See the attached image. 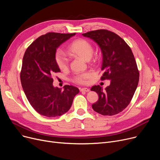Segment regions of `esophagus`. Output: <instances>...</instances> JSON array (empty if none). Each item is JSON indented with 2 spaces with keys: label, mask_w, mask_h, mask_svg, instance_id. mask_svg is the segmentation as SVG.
<instances>
[{
  "label": "esophagus",
  "mask_w": 160,
  "mask_h": 160,
  "mask_svg": "<svg viewBox=\"0 0 160 160\" xmlns=\"http://www.w3.org/2000/svg\"><path fill=\"white\" fill-rule=\"evenodd\" d=\"M90 89L89 88H82L80 89V91L81 92H88L89 91Z\"/></svg>",
  "instance_id": "1"
}]
</instances>
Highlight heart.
Listing matches in <instances>:
<instances>
[{
	"label": "heart",
	"mask_w": 160,
	"mask_h": 160,
	"mask_svg": "<svg viewBox=\"0 0 160 160\" xmlns=\"http://www.w3.org/2000/svg\"><path fill=\"white\" fill-rule=\"evenodd\" d=\"M67 52L72 56L78 57L85 60H89L93 52V47L90 42L85 39L79 38L74 40L67 47ZM55 62L58 67L62 71L69 69V62L67 58L61 51H57L55 54ZM93 77L90 72L77 74L74 75L72 81L78 84H85Z\"/></svg>",
	"instance_id": "b5f03b06"
}]
</instances>
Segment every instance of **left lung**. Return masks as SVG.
Returning <instances> with one entry per match:
<instances>
[{
	"mask_svg": "<svg viewBox=\"0 0 160 160\" xmlns=\"http://www.w3.org/2000/svg\"><path fill=\"white\" fill-rule=\"evenodd\" d=\"M82 35L99 45L104 71L100 80L111 81L104 90L99 85L91 88L98 95V100L92 108L102 115L119 113L131 102L139 82V72L132 50L122 38L110 30H93Z\"/></svg>",
	"mask_w": 160,
	"mask_h": 160,
	"instance_id": "obj_1",
	"label": "left lung"
}]
</instances>
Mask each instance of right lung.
Masks as SVG:
<instances>
[{"label": "right lung", "mask_w": 160, "mask_h": 160, "mask_svg": "<svg viewBox=\"0 0 160 160\" xmlns=\"http://www.w3.org/2000/svg\"><path fill=\"white\" fill-rule=\"evenodd\" d=\"M73 33L48 32L38 38L27 48L22 59L20 78L22 89L33 108L47 117L68 112L79 89L65 85L54 88L52 76L60 72L55 62L56 48Z\"/></svg>", "instance_id": "add662e5"}]
</instances>
